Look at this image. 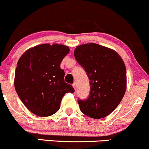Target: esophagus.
I'll use <instances>...</instances> for the list:
<instances>
[{
  "label": "esophagus",
  "mask_w": 149,
  "mask_h": 149,
  "mask_svg": "<svg viewBox=\"0 0 149 149\" xmlns=\"http://www.w3.org/2000/svg\"><path fill=\"white\" fill-rule=\"evenodd\" d=\"M73 88H74L75 90H76V88H77V84L76 83V82H74V83L73 84Z\"/></svg>",
  "instance_id": "obj_1"
}]
</instances>
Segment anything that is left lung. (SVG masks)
<instances>
[{"instance_id":"1","label":"left lung","mask_w":149,"mask_h":149,"mask_svg":"<svg viewBox=\"0 0 149 149\" xmlns=\"http://www.w3.org/2000/svg\"><path fill=\"white\" fill-rule=\"evenodd\" d=\"M74 56L89 79L90 92L85 100H78L80 109L93 119H101L119 105L126 89V69L116 51L90 43L77 46Z\"/></svg>"}]
</instances>
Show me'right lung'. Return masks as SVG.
I'll list each match as a JSON object with an SVG mask.
<instances>
[{
  "instance_id": "right-lung-1",
  "label": "right lung",
  "mask_w": 149,
  "mask_h": 149,
  "mask_svg": "<svg viewBox=\"0 0 149 149\" xmlns=\"http://www.w3.org/2000/svg\"><path fill=\"white\" fill-rule=\"evenodd\" d=\"M69 53L67 46L46 44L25 52L17 62L14 87L25 106L39 116L55 114L66 93L74 89L64 82V71L60 68Z\"/></svg>"
}]
</instances>
